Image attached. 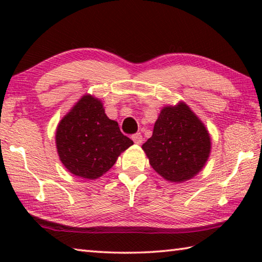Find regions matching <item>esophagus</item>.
Listing matches in <instances>:
<instances>
[{
    "mask_svg": "<svg viewBox=\"0 0 262 262\" xmlns=\"http://www.w3.org/2000/svg\"><path fill=\"white\" fill-rule=\"evenodd\" d=\"M132 140L134 141V143L136 144H141L142 141H143V137H142V135L140 134V133H136V134L132 135Z\"/></svg>",
    "mask_w": 262,
    "mask_h": 262,
    "instance_id": "1",
    "label": "esophagus"
}]
</instances>
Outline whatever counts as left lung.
<instances>
[{"instance_id":"8db88e82","label":"left lung","mask_w":262,"mask_h":262,"mask_svg":"<svg viewBox=\"0 0 262 262\" xmlns=\"http://www.w3.org/2000/svg\"><path fill=\"white\" fill-rule=\"evenodd\" d=\"M210 148L206 126L184 101L163 107L152 136L142 145L154 170L171 183L196 176L206 165Z\"/></svg>"}]
</instances>
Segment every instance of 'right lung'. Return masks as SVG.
I'll list each match as a JSON object with an SVG mask.
<instances>
[{
  "instance_id": "obj_1",
  "label": "right lung",
  "mask_w": 262,
  "mask_h": 262,
  "mask_svg": "<svg viewBox=\"0 0 262 262\" xmlns=\"http://www.w3.org/2000/svg\"><path fill=\"white\" fill-rule=\"evenodd\" d=\"M56 149L64 167L77 177L94 180L112 167L133 141L118 122L105 114L103 103L85 95L62 118L56 128Z\"/></svg>"
}]
</instances>
